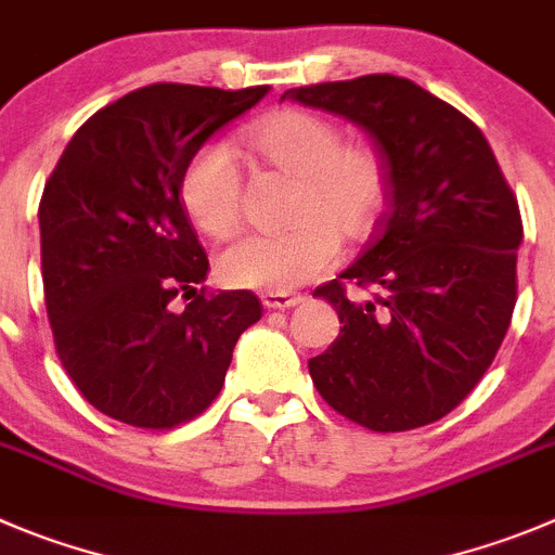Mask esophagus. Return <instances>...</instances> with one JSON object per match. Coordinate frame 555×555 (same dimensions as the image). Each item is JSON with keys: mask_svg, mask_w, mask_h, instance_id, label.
<instances>
[{"mask_svg": "<svg viewBox=\"0 0 555 555\" xmlns=\"http://www.w3.org/2000/svg\"><path fill=\"white\" fill-rule=\"evenodd\" d=\"M304 304V295L295 293H266L262 295V307L268 309H293Z\"/></svg>", "mask_w": 555, "mask_h": 555, "instance_id": "34e87169", "label": "esophagus"}]
</instances>
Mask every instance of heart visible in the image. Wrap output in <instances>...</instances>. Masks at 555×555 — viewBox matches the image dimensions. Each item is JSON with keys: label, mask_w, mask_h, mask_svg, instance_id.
Here are the masks:
<instances>
[{"label": "heart", "mask_w": 555, "mask_h": 555, "mask_svg": "<svg viewBox=\"0 0 555 555\" xmlns=\"http://www.w3.org/2000/svg\"><path fill=\"white\" fill-rule=\"evenodd\" d=\"M254 155L298 175L295 227L279 235H246L227 246L219 273L230 287L289 293L328 271L339 257V235L364 241L386 210L388 180L370 144H341L339 128L304 108H279L243 131ZM180 202L210 237H227L243 216V183L227 144L207 142L191 153L180 175Z\"/></svg>", "instance_id": "heart-1"}]
</instances>
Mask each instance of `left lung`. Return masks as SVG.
<instances>
[{
  "label": "left lung",
  "mask_w": 555,
  "mask_h": 555,
  "mask_svg": "<svg viewBox=\"0 0 555 555\" xmlns=\"http://www.w3.org/2000/svg\"><path fill=\"white\" fill-rule=\"evenodd\" d=\"M284 98L359 126L388 180L375 241L314 289L341 328L309 359V375L336 413L375 433L438 422L481 380L509 328L522 243L515 194L485 133L413 81L372 74ZM345 283L376 298L353 302Z\"/></svg>",
  "instance_id": "obj_1"
}]
</instances>
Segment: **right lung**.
Here are the masks:
<instances>
[{"label": "right lung", "mask_w": 555, "mask_h": 555, "mask_svg": "<svg viewBox=\"0 0 555 555\" xmlns=\"http://www.w3.org/2000/svg\"><path fill=\"white\" fill-rule=\"evenodd\" d=\"M271 87L150 85L95 112L40 199V262L56 356L85 400L133 427L205 411L235 341L262 318L248 289L207 295V254L180 202L196 147ZM178 294H194L175 310Z\"/></svg>", "instance_id": "add662e5"}]
</instances>
